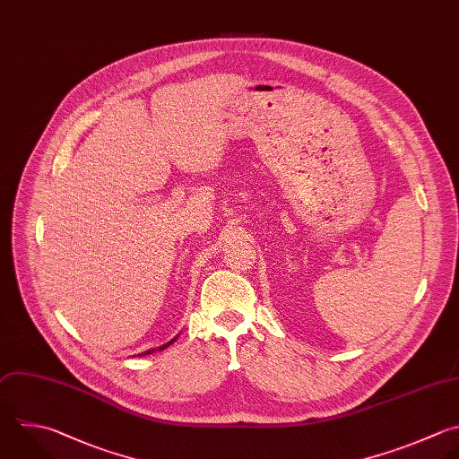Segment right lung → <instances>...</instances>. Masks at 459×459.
Segmentation results:
<instances>
[{
    "instance_id": "add662e5",
    "label": "right lung",
    "mask_w": 459,
    "mask_h": 459,
    "mask_svg": "<svg viewBox=\"0 0 459 459\" xmlns=\"http://www.w3.org/2000/svg\"><path fill=\"white\" fill-rule=\"evenodd\" d=\"M179 337V333L174 337V339H170L169 342H165V344H161V346H156V348H151V350H147V351H142V353H138L140 357H143V355H149V353H154V351H161V350H165V348H169L172 342H176V339ZM136 357V355H134Z\"/></svg>"
}]
</instances>
